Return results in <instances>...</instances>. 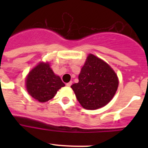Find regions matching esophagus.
Instances as JSON below:
<instances>
[{
  "mask_svg": "<svg viewBox=\"0 0 148 148\" xmlns=\"http://www.w3.org/2000/svg\"><path fill=\"white\" fill-rule=\"evenodd\" d=\"M72 84H73V82H68V83H66V87H70V86L72 85Z\"/></svg>",
  "mask_w": 148,
  "mask_h": 148,
  "instance_id": "esophagus-1",
  "label": "esophagus"
}]
</instances>
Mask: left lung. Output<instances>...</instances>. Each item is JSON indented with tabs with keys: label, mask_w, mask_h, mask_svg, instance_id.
Returning a JSON list of instances; mask_svg holds the SVG:
<instances>
[{
	"label": "left lung",
	"mask_w": 148,
	"mask_h": 148,
	"mask_svg": "<svg viewBox=\"0 0 148 148\" xmlns=\"http://www.w3.org/2000/svg\"><path fill=\"white\" fill-rule=\"evenodd\" d=\"M78 80L71 88L78 102L87 110H96L108 104L119 86L118 77L114 70L92 54L87 56Z\"/></svg>",
	"instance_id": "8db88e82"
}]
</instances>
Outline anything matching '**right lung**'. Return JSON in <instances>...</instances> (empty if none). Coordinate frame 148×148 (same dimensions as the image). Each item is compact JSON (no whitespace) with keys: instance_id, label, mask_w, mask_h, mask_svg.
I'll return each mask as SVG.
<instances>
[{"instance_id":"1","label":"right lung","mask_w":148,"mask_h":148,"mask_svg":"<svg viewBox=\"0 0 148 148\" xmlns=\"http://www.w3.org/2000/svg\"><path fill=\"white\" fill-rule=\"evenodd\" d=\"M64 86L61 78L53 73L48 63H39L29 73L26 79L27 92L40 102H46L53 99L57 91Z\"/></svg>"}]
</instances>
